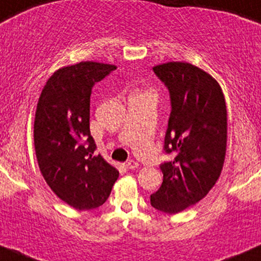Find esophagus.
Wrapping results in <instances>:
<instances>
[{
	"instance_id": "obj_1",
	"label": "esophagus",
	"mask_w": 261,
	"mask_h": 261,
	"mask_svg": "<svg viewBox=\"0 0 261 261\" xmlns=\"http://www.w3.org/2000/svg\"><path fill=\"white\" fill-rule=\"evenodd\" d=\"M139 164L136 162V160H129V162L125 163V166H127V169H130V170H134L138 168Z\"/></svg>"
}]
</instances>
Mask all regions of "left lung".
Listing matches in <instances>:
<instances>
[{"label":"left lung","instance_id":"8db88e82","mask_svg":"<svg viewBox=\"0 0 261 261\" xmlns=\"http://www.w3.org/2000/svg\"><path fill=\"white\" fill-rule=\"evenodd\" d=\"M153 71L169 90L164 150L175 158L160 165L163 184L150 204L172 215L201 201L218 180L227 148V108L219 84L200 67L170 61Z\"/></svg>","mask_w":261,"mask_h":261}]
</instances>
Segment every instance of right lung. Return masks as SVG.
Returning a JSON list of instances; mask_svg holds the SVG:
<instances>
[{"instance_id": "1", "label": "right lung", "mask_w": 261, "mask_h": 261, "mask_svg": "<svg viewBox=\"0 0 261 261\" xmlns=\"http://www.w3.org/2000/svg\"><path fill=\"white\" fill-rule=\"evenodd\" d=\"M115 65L81 61L57 70L37 105L34 148L44 180L55 195L76 210L106 202L118 170L101 155L90 132V97L96 83Z\"/></svg>"}]
</instances>
